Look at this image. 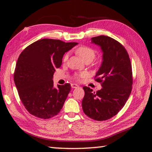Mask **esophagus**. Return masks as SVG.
I'll return each mask as SVG.
<instances>
[{
  "instance_id": "34e87169",
  "label": "esophagus",
  "mask_w": 152,
  "mask_h": 152,
  "mask_svg": "<svg viewBox=\"0 0 152 152\" xmlns=\"http://www.w3.org/2000/svg\"><path fill=\"white\" fill-rule=\"evenodd\" d=\"M71 87H72V88H79V86L76 84V83H71Z\"/></svg>"
}]
</instances>
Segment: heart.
Wrapping results in <instances>:
<instances>
[{"label": "heart", "mask_w": 152, "mask_h": 152, "mask_svg": "<svg viewBox=\"0 0 152 152\" xmlns=\"http://www.w3.org/2000/svg\"><path fill=\"white\" fill-rule=\"evenodd\" d=\"M76 53L78 55V56L82 58V59L84 61V62L86 61H89V62H91V61L95 59L96 56V52L93 49V48H90L89 46H82L77 48L76 49ZM68 59V54H66L65 56H64L63 61H66ZM86 76L85 73H80L76 74L75 78L77 79H80L83 78Z\"/></svg>", "instance_id": "b5f03b06"}]
</instances>
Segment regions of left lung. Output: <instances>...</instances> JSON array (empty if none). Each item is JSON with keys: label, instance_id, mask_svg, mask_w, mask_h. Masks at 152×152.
<instances>
[{"label": "left lung", "instance_id": "obj_1", "mask_svg": "<svg viewBox=\"0 0 152 152\" xmlns=\"http://www.w3.org/2000/svg\"><path fill=\"white\" fill-rule=\"evenodd\" d=\"M91 42L101 47L103 52L101 66L95 77L102 89L94 92L89 87H83L82 108L89 118L104 121L117 114L129 97L132 66L127 50L114 38L101 35L91 38Z\"/></svg>", "mask_w": 152, "mask_h": 152}]
</instances>
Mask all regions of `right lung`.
Returning <instances> with one entry per match:
<instances>
[{"label": "right lung", "mask_w": 152, "mask_h": 152, "mask_svg": "<svg viewBox=\"0 0 152 152\" xmlns=\"http://www.w3.org/2000/svg\"><path fill=\"white\" fill-rule=\"evenodd\" d=\"M78 44L44 38L28 46L19 55L14 74L23 104L31 114L50 119L62 109L70 91V83L53 88V76L66 51Z\"/></svg>", "instance_id": "obj_1"}]
</instances>
